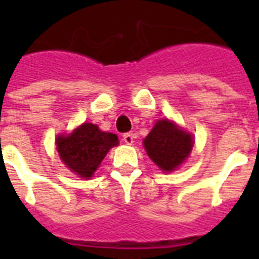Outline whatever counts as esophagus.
I'll return each mask as SVG.
<instances>
[{"label": "esophagus", "mask_w": 259, "mask_h": 259, "mask_svg": "<svg viewBox=\"0 0 259 259\" xmlns=\"http://www.w3.org/2000/svg\"><path fill=\"white\" fill-rule=\"evenodd\" d=\"M135 140V135L132 132H127V134L123 135V141H124L127 145H132Z\"/></svg>", "instance_id": "esophagus-1"}]
</instances>
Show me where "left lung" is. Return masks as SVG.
Returning a JSON list of instances; mask_svg holds the SVG:
<instances>
[{
	"label": "left lung",
	"instance_id": "8db88e82",
	"mask_svg": "<svg viewBox=\"0 0 259 259\" xmlns=\"http://www.w3.org/2000/svg\"><path fill=\"white\" fill-rule=\"evenodd\" d=\"M144 146L153 162L161 170L172 171L184 162L193 146L189 134L168 119L158 120L144 140Z\"/></svg>",
	"mask_w": 259,
	"mask_h": 259
}]
</instances>
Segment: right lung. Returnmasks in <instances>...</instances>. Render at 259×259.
<instances>
[{
  "mask_svg": "<svg viewBox=\"0 0 259 259\" xmlns=\"http://www.w3.org/2000/svg\"><path fill=\"white\" fill-rule=\"evenodd\" d=\"M57 150L63 163L81 178H91L113 146L118 136L102 132L92 123H84L70 136L57 137Z\"/></svg>",
  "mask_w": 259,
  "mask_h": 259,
  "instance_id": "obj_1",
  "label": "right lung"
}]
</instances>
